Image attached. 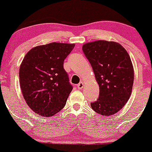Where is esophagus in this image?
<instances>
[{
  "label": "esophagus",
  "instance_id": "obj_1",
  "mask_svg": "<svg viewBox=\"0 0 152 152\" xmlns=\"http://www.w3.org/2000/svg\"><path fill=\"white\" fill-rule=\"evenodd\" d=\"M83 86H84V83H83V82H80V83L77 85L78 89H81V88H83Z\"/></svg>",
  "mask_w": 152,
  "mask_h": 152
}]
</instances>
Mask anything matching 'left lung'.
<instances>
[{
    "label": "left lung",
    "instance_id": "1",
    "mask_svg": "<svg viewBox=\"0 0 152 152\" xmlns=\"http://www.w3.org/2000/svg\"><path fill=\"white\" fill-rule=\"evenodd\" d=\"M82 50L99 86V99L91 103V108L104 116L116 114L132 94L134 74L129 55L121 44L113 41L87 43Z\"/></svg>",
    "mask_w": 152,
    "mask_h": 152
}]
</instances>
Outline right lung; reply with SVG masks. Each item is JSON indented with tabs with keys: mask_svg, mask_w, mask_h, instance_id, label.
I'll use <instances>...</instances> for the list:
<instances>
[{
	"mask_svg": "<svg viewBox=\"0 0 152 152\" xmlns=\"http://www.w3.org/2000/svg\"><path fill=\"white\" fill-rule=\"evenodd\" d=\"M75 44L50 43L34 47L24 57L19 70L23 98L35 113L57 114L73 89L64 62Z\"/></svg>",
	"mask_w": 152,
	"mask_h": 152,
	"instance_id": "add662e5",
	"label": "right lung"
}]
</instances>
